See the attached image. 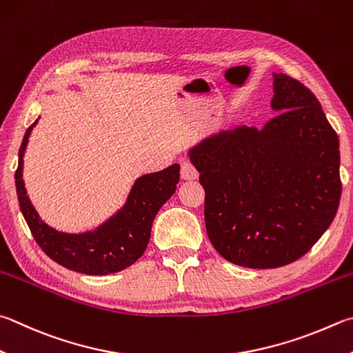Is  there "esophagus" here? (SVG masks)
I'll list each match as a JSON object with an SVG mask.
<instances>
[{
  "label": "esophagus",
  "mask_w": 353,
  "mask_h": 353,
  "mask_svg": "<svg viewBox=\"0 0 353 353\" xmlns=\"http://www.w3.org/2000/svg\"><path fill=\"white\" fill-rule=\"evenodd\" d=\"M199 172L196 170V166L190 162L188 159H182L181 160V177L185 179V181H194L197 179Z\"/></svg>",
  "instance_id": "1"
}]
</instances>
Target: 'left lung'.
<instances>
[{
    "mask_svg": "<svg viewBox=\"0 0 353 353\" xmlns=\"http://www.w3.org/2000/svg\"><path fill=\"white\" fill-rule=\"evenodd\" d=\"M273 111L258 130L236 126L190 150L205 190V227L222 258L276 268L315 245L341 197L339 140L303 83L273 74Z\"/></svg>",
    "mask_w": 353,
    "mask_h": 353,
    "instance_id": "obj_1",
    "label": "left lung"
}]
</instances>
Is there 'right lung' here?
I'll use <instances>...</instances> for the list:
<instances>
[{
  "label": "right lung",
  "mask_w": 353,
  "mask_h": 353,
  "mask_svg": "<svg viewBox=\"0 0 353 353\" xmlns=\"http://www.w3.org/2000/svg\"><path fill=\"white\" fill-rule=\"evenodd\" d=\"M37 121L24 134L15 171L18 202L34 239L57 264L79 273L110 274L132 265L148 245L157 211L176 193L181 166L174 163L159 172L139 177L123 207L94 232L80 234L57 232L40 219L23 181V156Z\"/></svg>",
  "instance_id": "right-lung-1"
}]
</instances>
